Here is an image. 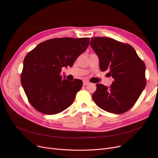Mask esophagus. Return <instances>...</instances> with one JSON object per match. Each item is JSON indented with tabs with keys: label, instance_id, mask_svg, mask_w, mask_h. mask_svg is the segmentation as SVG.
Returning a JSON list of instances; mask_svg holds the SVG:
<instances>
[{
	"label": "esophagus",
	"instance_id": "obj_1",
	"mask_svg": "<svg viewBox=\"0 0 158 158\" xmlns=\"http://www.w3.org/2000/svg\"><path fill=\"white\" fill-rule=\"evenodd\" d=\"M89 84V82L88 81H83V85L86 86Z\"/></svg>",
	"mask_w": 158,
	"mask_h": 158
}]
</instances>
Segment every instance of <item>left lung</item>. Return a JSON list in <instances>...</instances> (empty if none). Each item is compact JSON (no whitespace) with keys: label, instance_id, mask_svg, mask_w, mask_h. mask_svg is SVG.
Masks as SVG:
<instances>
[{"label":"left lung","instance_id":"8db88e82","mask_svg":"<svg viewBox=\"0 0 158 158\" xmlns=\"http://www.w3.org/2000/svg\"><path fill=\"white\" fill-rule=\"evenodd\" d=\"M90 45L98 56L101 70L109 71V76L114 79L110 87L96 85L94 101L109 113L127 111L146 86L145 63L131 45L111 38H92Z\"/></svg>","mask_w":158,"mask_h":158}]
</instances>
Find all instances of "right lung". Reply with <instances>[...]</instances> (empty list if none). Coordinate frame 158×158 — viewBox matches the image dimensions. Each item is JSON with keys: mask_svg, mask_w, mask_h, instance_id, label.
Returning a JSON list of instances; mask_svg holds the SVG:
<instances>
[{"mask_svg": "<svg viewBox=\"0 0 158 158\" xmlns=\"http://www.w3.org/2000/svg\"><path fill=\"white\" fill-rule=\"evenodd\" d=\"M89 44V38L48 40L28 52L23 60L21 84L29 103L46 114L59 113L73 102L82 81L63 79V67L72 66Z\"/></svg>", "mask_w": 158, "mask_h": 158, "instance_id": "right-lung-1", "label": "right lung"}]
</instances>
